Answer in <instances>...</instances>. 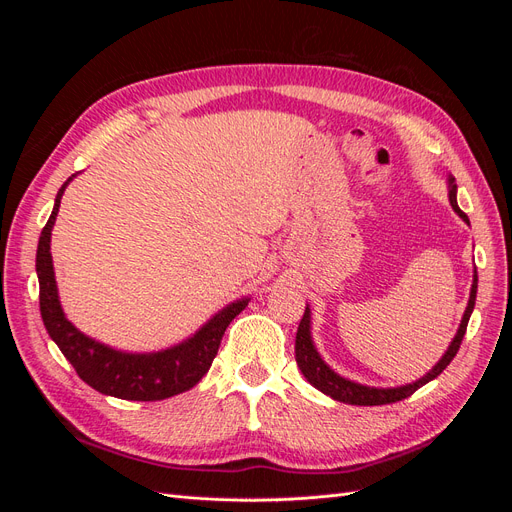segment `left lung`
<instances>
[{"label":"left lung","mask_w":512,"mask_h":512,"mask_svg":"<svg viewBox=\"0 0 512 512\" xmlns=\"http://www.w3.org/2000/svg\"><path fill=\"white\" fill-rule=\"evenodd\" d=\"M448 183V200H451L453 211L459 215V218L470 224L468 215L463 213L457 205V183L455 177L448 175L446 179ZM476 288H478V275H476V267H474V275H472V288H470V299H468V307L463 312V318L459 322V329L453 337V342L448 344L446 352L442 354V359L433 365L423 378H418L410 384L404 386H391V389H378V386H367V384H359L354 380H348L344 376H339L337 371H333L327 363L322 361L320 352L316 350V344L312 339V309L309 305L305 307V314L301 318L299 331H297V342H294V354H297V365L301 369V374L307 378V382L316 386L318 391H322L324 395L333 397L335 401H344V404L350 406H382V404H395V401H401L410 397L416 389H421L423 384L431 382L433 378H438L442 371L446 369V365L455 359V354L461 346V339L466 335L468 329V320L474 312V303H476Z\"/></svg>","instance_id":"left-lung-1"}]
</instances>
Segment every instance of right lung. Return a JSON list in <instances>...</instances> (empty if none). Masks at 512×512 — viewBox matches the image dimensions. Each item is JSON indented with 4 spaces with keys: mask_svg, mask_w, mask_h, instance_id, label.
<instances>
[{
    "mask_svg": "<svg viewBox=\"0 0 512 512\" xmlns=\"http://www.w3.org/2000/svg\"><path fill=\"white\" fill-rule=\"evenodd\" d=\"M74 177L76 175L68 177V181L59 188L53 213L42 228L38 241L36 273L40 284V314L46 331L72 363L81 380L102 395L130 401H158L190 391L209 371L226 327L232 318L243 312L250 303V297L232 301L209 318L192 337L158 352L117 350L76 329L61 309L51 256V232L59 213L61 196Z\"/></svg>",
    "mask_w": 512,
    "mask_h": 512,
    "instance_id": "add662e5",
    "label": "right lung"
}]
</instances>
